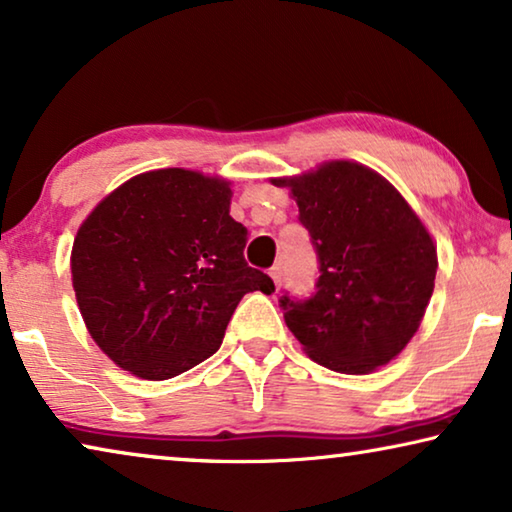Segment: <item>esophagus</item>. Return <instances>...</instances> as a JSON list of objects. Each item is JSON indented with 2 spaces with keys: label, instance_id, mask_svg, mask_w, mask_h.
Listing matches in <instances>:
<instances>
[{
  "label": "esophagus",
  "instance_id": "1",
  "mask_svg": "<svg viewBox=\"0 0 512 512\" xmlns=\"http://www.w3.org/2000/svg\"><path fill=\"white\" fill-rule=\"evenodd\" d=\"M269 273H271L273 282H276V287H280V282H282V266L280 264H273Z\"/></svg>",
  "mask_w": 512,
  "mask_h": 512
}]
</instances>
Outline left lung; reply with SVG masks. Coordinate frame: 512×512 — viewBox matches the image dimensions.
<instances>
[{
	"label": "left lung",
	"instance_id": "1",
	"mask_svg": "<svg viewBox=\"0 0 512 512\" xmlns=\"http://www.w3.org/2000/svg\"><path fill=\"white\" fill-rule=\"evenodd\" d=\"M273 183L292 188L319 262L315 292L280 296L287 329L329 370L365 375L386 365L430 303L432 236L391 183L358 163L333 160Z\"/></svg>",
	"mask_w": 512,
	"mask_h": 512
}]
</instances>
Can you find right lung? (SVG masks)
I'll use <instances>...</instances> for the list:
<instances>
[{
    "mask_svg": "<svg viewBox=\"0 0 512 512\" xmlns=\"http://www.w3.org/2000/svg\"><path fill=\"white\" fill-rule=\"evenodd\" d=\"M232 190L200 172L137 174L91 211L71 273L91 338L119 368L172 379L218 352L236 305L271 294L248 266V230L230 216Z\"/></svg>",
    "mask_w": 512,
    "mask_h": 512,
    "instance_id": "right-lung-1",
    "label": "right lung"
}]
</instances>
